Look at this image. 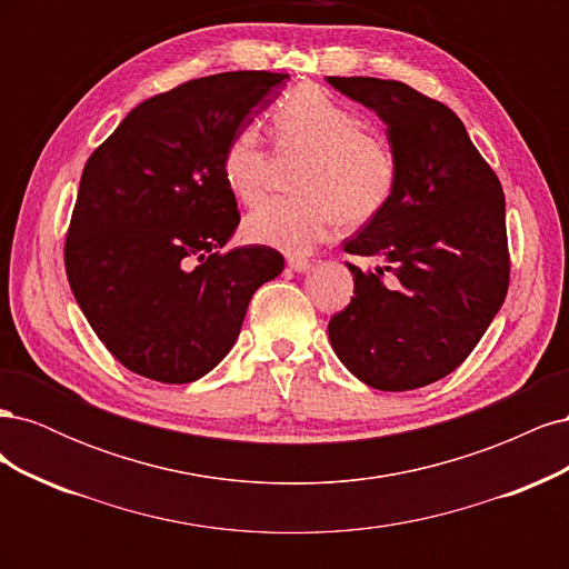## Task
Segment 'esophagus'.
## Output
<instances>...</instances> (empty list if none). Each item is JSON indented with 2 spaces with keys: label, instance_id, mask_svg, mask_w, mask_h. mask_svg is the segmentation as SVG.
I'll list each match as a JSON object with an SVG mask.
<instances>
[{
  "label": "esophagus",
  "instance_id": "34e87169",
  "mask_svg": "<svg viewBox=\"0 0 569 569\" xmlns=\"http://www.w3.org/2000/svg\"><path fill=\"white\" fill-rule=\"evenodd\" d=\"M287 266L295 270V272H306V270H311V261H308V258H301V256H289L287 258Z\"/></svg>",
  "mask_w": 569,
  "mask_h": 569
}]
</instances>
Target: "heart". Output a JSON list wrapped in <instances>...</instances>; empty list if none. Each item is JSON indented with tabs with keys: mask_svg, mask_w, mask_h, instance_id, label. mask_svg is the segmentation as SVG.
I'll return each instance as SVG.
<instances>
[{
	"mask_svg": "<svg viewBox=\"0 0 569 569\" xmlns=\"http://www.w3.org/2000/svg\"><path fill=\"white\" fill-rule=\"evenodd\" d=\"M272 128L280 151H301L295 197H272L247 216L251 244L306 253L337 222L360 226L380 216L399 182V159L387 137L316 84H301L274 107ZM220 176L244 203L263 194L268 149L253 128L239 130L220 159Z\"/></svg>",
	"mask_w": 569,
	"mask_h": 569,
	"instance_id": "1",
	"label": "heart"
}]
</instances>
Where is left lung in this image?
<instances>
[{
    "label": "left lung",
    "mask_w": 569,
    "mask_h": 569,
    "mask_svg": "<svg viewBox=\"0 0 569 569\" xmlns=\"http://www.w3.org/2000/svg\"><path fill=\"white\" fill-rule=\"evenodd\" d=\"M387 123L399 182L387 209L343 239L385 268L353 272L351 303L332 316V349L360 382L408 391L453 372L503 306L510 282L506 197L462 120L399 80L327 78ZM392 280L383 284V270Z\"/></svg>",
    "instance_id": "8db88e82"
}]
</instances>
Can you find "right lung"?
I'll return each mask as SVG.
<instances>
[{"label": "right lung", "mask_w": 569, "mask_h": 569, "mask_svg": "<svg viewBox=\"0 0 569 569\" xmlns=\"http://www.w3.org/2000/svg\"><path fill=\"white\" fill-rule=\"evenodd\" d=\"M287 73L187 80L134 107L84 163L63 261L80 311L128 370L194 382L228 356L249 301L284 258L220 249L239 226L220 159Z\"/></svg>", "instance_id": "obj_1"}]
</instances>
